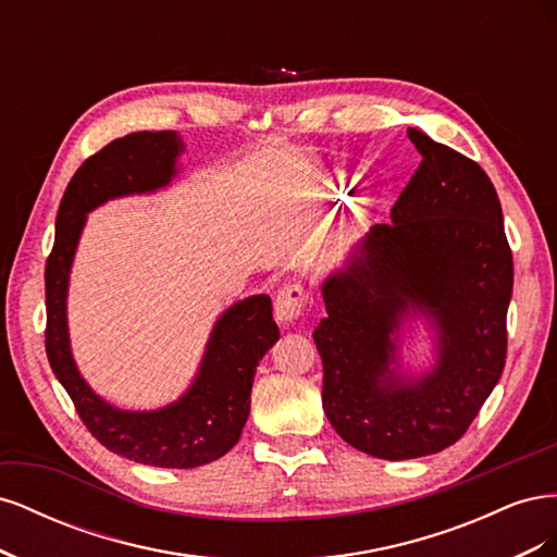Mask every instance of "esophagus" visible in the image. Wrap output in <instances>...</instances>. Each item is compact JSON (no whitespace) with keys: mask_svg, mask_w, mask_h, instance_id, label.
<instances>
[{"mask_svg":"<svg viewBox=\"0 0 557 557\" xmlns=\"http://www.w3.org/2000/svg\"><path fill=\"white\" fill-rule=\"evenodd\" d=\"M309 307V293L301 283H285L274 299V315L278 323H293Z\"/></svg>","mask_w":557,"mask_h":557,"instance_id":"1","label":"esophagus"}]
</instances>
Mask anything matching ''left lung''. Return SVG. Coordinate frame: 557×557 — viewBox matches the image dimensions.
I'll return each instance as SVG.
<instances>
[{
  "label": "left lung",
  "instance_id": "left-lung-1",
  "mask_svg": "<svg viewBox=\"0 0 557 557\" xmlns=\"http://www.w3.org/2000/svg\"><path fill=\"white\" fill-rule=\"evenodd\" d=\"M423 158L391 211L320 285L327 318L313 332L323 409L346 444L411 460L455 444L507 360L513 260L495 185L425 132ZM423 317L435 356L404 361L406 325Z\"/></svg>",
  "mask_w": 557,
  "mask_h": 557
}]
</instances>
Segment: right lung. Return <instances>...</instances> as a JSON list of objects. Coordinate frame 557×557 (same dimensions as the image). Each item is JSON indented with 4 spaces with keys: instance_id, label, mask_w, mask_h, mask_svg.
Masks as SVG:
<instances>
[{
    "instance_id": "obj_1",
    "label": "right lung",
    "mask_w": 557,
    "mask_h": 557,
    "mask_svg": "<svg viewBox=\"0 0 557 557\" xmlns=\"http://www.w3.org/2000/svg\"><path fill=\"white\" fill-rule=\"evenodd\" d=\"M183 150L176 132H134L83 162L60 201L55 246L46 262V352L55 379L99 444L127 460L166 469L209 465L239 442L256 369L278 342L272 297L250 295L218 315L197 374L178 399L127 411L99 397L78 372L66 295L88 213L117 197L164 190L181 172Z\"/></svg>"
}]
</instances>
